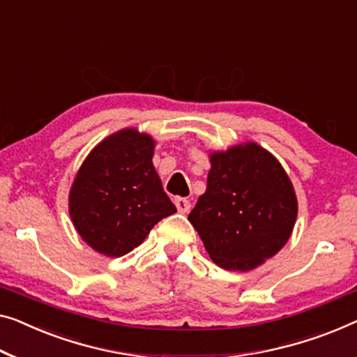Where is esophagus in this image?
I'll use <instances>...</instances> for the list:
<instances>
[{
  "mask_svg": "<svg viewBox=\"0 0 357 357\" xmlns=\"http://www.w3.org/2000/svg\"><path fill=\"white\" fill-rule=\"evenodd\" d=\"M174 205H176V208L179 213H188L190 210V202L188 199H183V197H178V199H174Z\"/></svg>",
  "mask_w": 357,
  "mask_h": 357,
  "instance_id": "34e87169",
  "label": "esophagus"
}]
</instances>
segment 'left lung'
I'll return each instance as SVG.
<instances>
[{
    "label": "left lung",
    "mask_w": 357,
    "mask_h": 357,
    "mask_svg": "<svg viewBox=\"0 0 357 357\" xmlns=\"http://www.w3.org/2000/svg\"><path fill=\"white\" fill-rule=\"evenodd\" d=\"M206 190L189 221L210 258L229 271H250L274 257L294 231L298 202L273 153L255 142L210 153Z\"/></svg>",
    "instance_id": "8db88e82"
}]
</instances>
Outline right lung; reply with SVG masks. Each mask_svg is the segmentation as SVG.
I'll list each match as a JSON object with an SVG mask.
<instances>
[{
  "label": "right lung",
  "instance_id": "1",
  "mask_svg": "<svg viewBox=\"0 0 357 357\" xmlns=\"http://www.w3.org/2000/svg\"><path fill=\"white\" fill-rule=\"evenodd\" d=\"M155 142L126 128L105 137L79 167L68 195L73 226L89 247L123 257L176 211L153 168Z\"/></svg>",
  "mask_w": 357,
  "mask_h": 357
}]
</instances>
